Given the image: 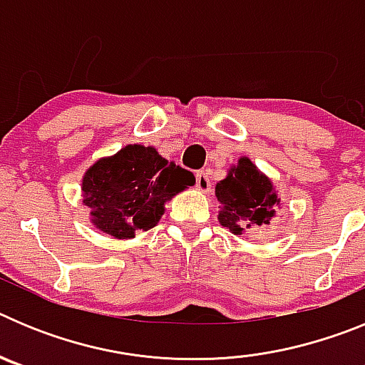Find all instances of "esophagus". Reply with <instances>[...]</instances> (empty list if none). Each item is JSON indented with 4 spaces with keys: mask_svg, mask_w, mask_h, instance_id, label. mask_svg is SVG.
<instances>
[{
    "mask_svg": "<svg viewBox=\"0 0 365 365\" xmlns=\"http://www.w3.org/2000/svg\"><path fill=\"white\" fill-rule=\"evenodd\" d=\"M195 186L201 192H208L210 190V175H208L206 170H201V172L195 173Z\"/></svg>",
    "mask_w": 365,
    "mask_h": 365,
    "instance_id": "34e87169",
    "label": "esophagus"
}]
</instances>
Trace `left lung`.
<instances>
[{
  "mask_svg": "<svg viewBox=\"0 0 365 365\" xmlns=\"http://www.w3.org/2000/svg\"><path fill=\"white\" fill-rule=\"evenodd\" d=\"M215 195L222 205L219 221L235 235L245 234L250 227L269 225L279 202L272 192V182L248 159H241L227 179L219 180Z\"/></svg>",
  "mask_w": 365,
  "mask_h": 365,
  "instance_id": "obj_1",
  "label": "left lung"
}]
</instances>
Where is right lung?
I'll return each instance as SVG.
<instances>
[{
    "mask_svg": "<svg viewBox=\"0 0 365 365\" xmlns=\"http://www.w3.org/2000/svg\"><path fill=\"white\" fill-rule=\"evenodd\" d=\"M195 177L163 159L155 148L133 144L109 159H100L83 175V202L93 208V222L106 234L125 240L150 230L164 212V202L192 186Z\"/></svg>",
    "mask_w": 365,
    "mask_h": 365,
    "instance_id": "obj_1",
    "label": "right lung"
}]
</instances>
